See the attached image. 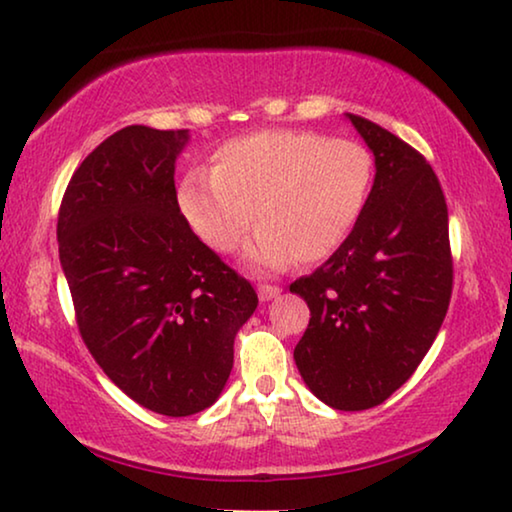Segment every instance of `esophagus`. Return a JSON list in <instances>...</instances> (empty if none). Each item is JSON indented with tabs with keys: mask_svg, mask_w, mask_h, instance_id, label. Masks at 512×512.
Returning <instances> with one entry per match:
<instances>
[{
	"mask_svg": "<svg viewBox=\"0 0 512 512\" xmlns=\"http://www.w3.org/2000/svg\"><path fill=\"white\" fill-rule=\"evenodd\" d=\"M280 292H282V289L278 285H259L257 287V294H259V299H262V301L278 299Z\"/></svg>",
	"mask_w": 512,
	"mask_h": 512,
	"instance_id": "obj_1",
	"label": "esophagus"
}]
</instances>
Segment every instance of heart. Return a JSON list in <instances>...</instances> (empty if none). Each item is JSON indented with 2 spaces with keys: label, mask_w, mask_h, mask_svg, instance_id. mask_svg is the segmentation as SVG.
I'll return each mask as SVG.
<instances>
[{
  "label": "heart",
  "mask_w": 512,
  "mask_h": 512,
  "mask_svg": "<svg viewBox=\"0 0 512 512\" xmlns=\"http://www.w3.org/2000/svg\"><path fill=\"white\" fill-rule=\"evenodd\" d=\"M372 158L352 140L310 131H259L225 142L211 172L193 170L179 186L190 230L213 253L246 248L250 269L278 271L333 255L361 218Z\"/></svg>",
  "instance_id": "1"
}]
</instances>
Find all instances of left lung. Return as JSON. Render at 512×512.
<instances>
[{
	"label": "left lung",
	"instance_id": "8db88e82",
	"mask_svg": "<svg viewBox=\"0 0 512 512\" xmlns=\"http://www.w3.org/2000/svg\"><path fill=\"white\" fill-rule=\"evenodd\" d=\"M375 156V183L352 234L289 285L310 308L294 349L305 386L340 411L398 391L444 322L453 289L448 209L427 160L372 121L347 114Z\"/></svg>",
	"mask_w": 512,
	"mask_h": 512
}]
</instances>
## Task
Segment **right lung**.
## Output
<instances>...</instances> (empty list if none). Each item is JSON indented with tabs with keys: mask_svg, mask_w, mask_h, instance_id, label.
Instances as JSON below:
<instances>
[{
	"mask_svg": "<svg viewBox=\"0 0 512 512\" xmlns=\"http://www.w3.org/2000/svg\"><path fill=\"white\" fill-rule=\"evenodd\" d=\"M188 131L126 126L68 181L59 262L91 356L128 398L190 416L223 393L253 285L183 218L174 165Z\"/></svg>",
	"mask_w": 512,
	"mask_h": 512,
	"instance_id": "obj_1",
	"label": "right lung"
}]
</instances>
